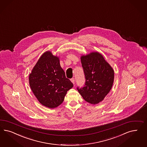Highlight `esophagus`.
Segmentation results:
<instances>
[{
    "instance_id": "esophagus-1",
    "label": "esophagus",
    "mask_w": 147,
    "mask_h": 147,
    "mask_svg": "<svg viewBox=\"0 0 147 147\" xmlns=\"http://www.w3.org/2000/svg\"><path fill=\"white\" fill-rule=\"evenodd\" d=\"M70 81H71V82L74 84H75V78H72L70 79Z\"/></svg>"
}]
</instances>
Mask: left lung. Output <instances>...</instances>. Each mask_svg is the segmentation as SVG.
<instances>
[{"instance_id": "obj_1", "label": "left lung", "mask_w": 147, "mask_h": 147, "mask_svg": "<svg viewBox=\"0 0 147 147\" xmlns=\"http://www.w3.org/2000/svg\"><path fill=\"white\" fill-rule=\"evenodd\" d=\"M81 61L86 81L84 86L77 90L89 103L98 104L112 88L114 70L99 52L82 55Z\"/></svg>"}]
</instances>
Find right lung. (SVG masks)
Returning <instances> with one entry per match:
<instances>
[{
    "mask_svg": "<svg viewBox=\"0 0 147 147\" xmlns=\"http://www.w3.org/2000/svg\"><path fill=\"white\" fill-rule=\"evenodd\" d=\"M29 84L39 102L53 109L62 104L73 84L66 78L59 58L47 51L39 58L29 75Z\"/></svg>",
    "mask_w": 147,
    "mask_h": 147,
    "instance_id": "1",
    "label": "right lung"
}]
</instances>
